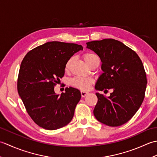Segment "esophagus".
I'll return each mask as SVG.
<instances>
[{
	"instance_id": "esophagus-1",
	"label": "esophagus",
	"mask_w": 157,
	"mask_h": 157,
	"mask_svg": "<svg viewBox=\"0 0 157 157\" xmlns=\"http://www.w3.org/2000/svg\"><path fill=\"white\" fill-rule=\"evenodd\" d=\"M88 94V92H86V91H81V95H82V97H85V96Z\"/></svg>"
}]
</instances>
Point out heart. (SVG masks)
<instances>
[{
    "label": "heart",
    "mask_w": 157,
    "mask_h": 157,
    "mask_svg": "<svg viewBox=\"0 0 157 157\" xmlns=\"http://www.w3.org/2000/svg\"><path fill=\"white\" fill-rule=\"evenodd\" d=\"M85 62L88 66L92 65L96 61H99V58L97 55L93 52H86L83 55ZM73 61V57H70L66 61L65 65V71H69L71 65ZM71 84L74 87L82 90H87L90 88V86L93 83V79L90 78H83V77H75L71 80Z\"/></svg>",
    "instance_id": "heart-1"
}]
</instances>
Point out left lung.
Returning a JSON list of instances; mask_svg holds the SVG:
<instances>
[{"instance_id":"left-lung-1","label":"left lung","mask_w":157,"mask_h":157,"mask_svg":"<svg viewBox=\"0 0 157 157\" xmlns=\"http://www.w3.org/2000/svg\"><path fill=\"white\" fill-rule=\"evenodd\" d=\"M102 61L103 73L95 88L113 92L108 98L96 93L97 104L94 109L96 119L102 123L117 127L131 119L144 101L147 84L141 59L135 51L114 39H103L86 43Z\"/></svg>"}]
</instances>
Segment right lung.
Instances as JSON below:
<instances>
[{
  "instance_id": "add662e5",
  "label": "right lung",
  "mask_w": 157,
  "mask_h": 157,
  "mask_svg": "<svg viewBox=\"0 0 157 157\" xmlns=\"http://www.w3.org/2000/svg\"><path fill=\"white\" fill-rule=\"evenodd\" d=\"M82 45L48 42L29 51L19 68L17 91L28 115L41 128L55 130L73 119L81 93L74 88L56 94L54 88L65 74L66 61Z\"/></svg>"
}]
</instances>
